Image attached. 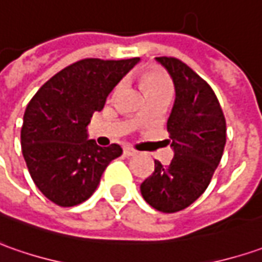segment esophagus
<instances>
[{
    "label": "esophagus",
    "instance_id": "obj_1",
    "mask_svg": "<svg viewBox=\"0 0 262 262\" xmlns=\"http://www.w3.org/2000/svg\"><path fill=\"white\" fill-rule=\"evenodd\" d=\"M123 154H124L126 157H133V155H136V150L129 148V146H124V148H123Z\"/></svg>",
    "mask_w": 262,
    "mask_h": 262
}]
</instances>
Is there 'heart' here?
<instances>
[{
	"instance_id": "obj_1",
	"label": "heart",
	"mask_w": 262,
	"mask_h": 262,
	"mask_svg": "<svg viewBox=\"0 0 262 262\" xmlns=\"http://www.w3.org/2000/svg\"><path fill=\"white\" fill-rule=\"evenodd\" d=\"M142 82H143V86H145L148 94H152V93H171L169 79L167 78V75H164L162 72H158V71L146 72L142 78ZM119 88L120 86H117L114 93H117Z\"/></svg>"
}]
</instances>
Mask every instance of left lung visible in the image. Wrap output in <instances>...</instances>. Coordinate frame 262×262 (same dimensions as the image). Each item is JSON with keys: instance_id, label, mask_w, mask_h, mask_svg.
<instances>
[{"instance_id": "obj_1", "label": "left lung", "mask_w": 262, "mask_h": 262, "mask_svg": "<svg viewBox=\"0 0 262 262\" xmlns=\"http://www.w3.org/2000/svg\"><path fill=\"white\" fill-rule=\"evenodd\" d=\"M176 88V101L168 117L174 158L140 184L145 202L162 213H176L194 203L221 162L226 143V122L210 85L180 59L161 56Z\"/></svg>"}]
</instances>
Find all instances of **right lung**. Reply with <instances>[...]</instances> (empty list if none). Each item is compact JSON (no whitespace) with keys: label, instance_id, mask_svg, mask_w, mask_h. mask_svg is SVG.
<instances>
[{"label":"right lung","instance_id":"obj_1","mask_svg":"<svg viewBox=\"0 0 262 262\" xmlns=\"http://www.w3.org/2000/svg\"><path fill=\"white\" fill-rule=\"evenodd\" d=\"M82 59L50 78L27 104L21 150L34 184L62 207L90 199L107 165L120 157L117 143L101 148L86 126L108 94L138 62Z\"/></svg>","mask_w":262,"mask_h":262}]
</instances>
